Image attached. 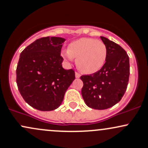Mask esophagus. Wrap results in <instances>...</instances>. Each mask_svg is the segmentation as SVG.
Segmentation results:
<instances>
[{"mask_svg":"<svg viewBox=\"0 0 148 148\" xmlns=\"http://www.w3.org/2000/svg\"><path fill=\"white\" fill-rule=\"evenodd\" d=\"M80 75H81L79 73H77V72H75V77H77V78H79V77H80Z\"/></svg>","mask_w":148,"mask_h":148,"instance_id":"esophagus-1","label":"esophagus"}]
</instances>
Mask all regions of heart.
<instances>
[{"mask_svg":"<svg viewBox=\"0 0 148 148\" xmlns=\"http://www.w3.org/2000/svg\"><path fill=\"white\" fill-rule=\"evenodd\" d=\"M108 50L106 45L93 38H80L71 42L63 56L68 61L76 58L77 68L85 73L91 74L99 71L105 64Z\"/></svg>","mask_w":148,"mask_h":148,"instance_id":"heart-1","label":"heart"}]
</instances>
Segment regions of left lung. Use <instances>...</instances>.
Returning <instances> with one entry per match:
<instances>
[{"label": "left lung", "mask_w": 148, "mask_h": 148, "mask_svg": "<svg viewBox=\"0 0 148 148\" xmlns=\"http://www.w3.org/2000/svg\"><path fill=\"white\" fill-rule=\"evenodd\" d=\"M108 50L105 64L97 72L83 75L82 98L92 109L103 110L119 102L126 91L130 75L129 57L119 44L100 36Z\"/></svg>", "instance_id": "obj_1"}]
</instances>
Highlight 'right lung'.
Returning a JSON list of instances; mask_svg holds the SVG:
<instances>
[{"instance_id": "obj_1", "label": "right lung", "mask_w": 148, "mask_h": 148, "mask_svg": "<svg viewBox=\"0 0 148 148\" xmlns=\"http://www.w3.org/2000/svg\"><path fill=\"white\" fill-rule=\"evenodd\" d=\"M66 39L47 36L36 39L20 56L16 82L29 105L39 111H53L61 104L75 78L73 69L62 67L61 51Z\"/></svg>"}]
</instances>
